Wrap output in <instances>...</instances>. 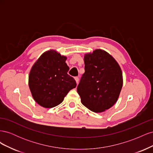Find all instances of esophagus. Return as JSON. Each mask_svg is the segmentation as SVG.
<instances>
[{
	"mask_svg": "<svg viewBox=\"0 0 153 153\" xmlns=\"http://www.w3.org/2000/svg\"><path fill=\"white\" fill-rule=\"evenodd\" d=\"M75 80L76 82V84H78V80H79V78H78V77H75Z\"/></svg>",
	"mask_w": 153,
	"mask_h": 153,
	"instance_id": "34e87169",
	"label": "esophagus"
}]
</instances>
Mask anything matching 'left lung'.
Wrapping results in <instances>:
<instances>
[{
  "label": "left lung",
  "mask_w": 153,
  "mask_h": 153,
  "mask_svg": "<svg viewBox=\"0 0 153 153\" xmlns=\"http://www.w3.org/2000/svg\"><path fill=\"white\" fill-rule=\"evenodd\" d=\"M85 73L77 87L81 102L96 113L103 112L117 102L123 78L120 66L106 51L96 49L84 55Z\"/></svg>",
  "instance_id": "8db88e82"
}]
</instances>
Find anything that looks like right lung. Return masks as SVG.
Returning a JSON list of instances; mask_svg holds the SVG:
<instances>
[{
    "label": "right lung",
    "instance_id": "obj_1",
    "mask_svg": "<svg viewBox=\"0 0 153 153\" xmlns=\"http://www.w3.org/2000/svg\"><path fill=\"white\" fill-rule=\"evenodd\" d=\"M67 57L56 50L46 51L32 66L29 75V86L36 102L45 108L61 104L76 83L68 75Z\"/></svg>",
    "mask_w": 153,
    "mask_h": 153
}]
</instances>
